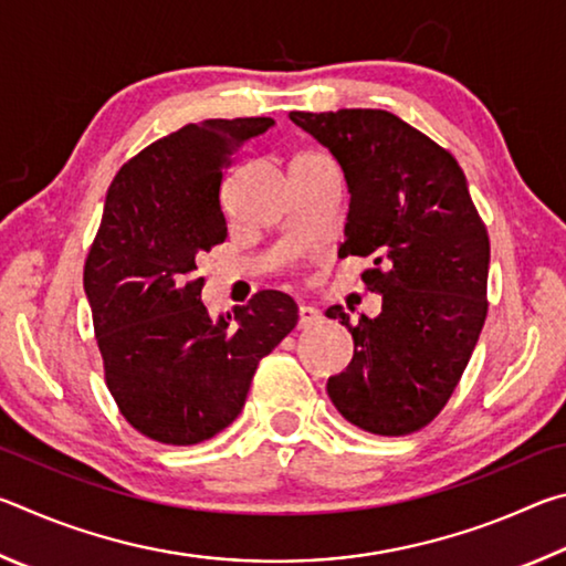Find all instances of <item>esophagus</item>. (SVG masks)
Wrapping results in <instances>:
<instances>
[{"instance_id":"esophagus-1","label":"esophagus","mask_w":566,"mask_h":566,"mask_svg":"<svg viewBox=\"0 0 566 566\" xmlns=\"http://www.w3.org/2000/svg\"><path fill=\"white\" fill-rule=\"evenodd\" d=\"M319 322H322L319 310H314V306H306V304L300 306V329H312L317 327Z\"/></svg>"}]
</instances>
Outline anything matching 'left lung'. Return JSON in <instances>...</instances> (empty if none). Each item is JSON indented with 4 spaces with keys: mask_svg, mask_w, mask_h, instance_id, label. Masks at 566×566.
<instances>
[{
    "mask_svg": "<svg viewBox=\"0 0 566 566\" xmlns=\"http://www.w3.org/2000/svg\"><path fill=\"white\" fill-rule=\"evenodd\" d=\"M339 161L349 214L339 256H369L361 274L381 294L379 317L334 304L354 357L327 395L364 432L427 427L452 397L486 319L490 237L457 159L385 109L290 112Z\"/></svg>",
    "mask_w": 566,
    "mask_h": 566,
    "instance_id": "obj_1",
    "label": "left lung"
}]
</instances>
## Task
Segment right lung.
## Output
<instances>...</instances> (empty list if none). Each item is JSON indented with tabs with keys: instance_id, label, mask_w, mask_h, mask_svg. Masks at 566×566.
I'll return each instance as SVG.
<instances>
[{
	"instance_id": "obj_1",
	"label": "right lung",
	"mask_w": 566,
	"mask_h": 566,
	"mask_svg": "<svg viewBox=\"0 0 566 566\" xmlns=\"http://www.w3.org/2000/svg\"><path fill=\"white\" fill-rule=\"evenodd\" d=\"M270 117L187 124L124 165L84 262L104 379L122 417L161 444L212 439L244 407L256 364L296 327L290 294L266 290L227 317L202 302L197 254L227 239L224 169Z\"/></svg>"
}]
</instances>
